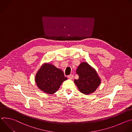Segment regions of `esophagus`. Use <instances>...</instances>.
Instances as JSON below:
<instances>
[{"instance_id":"obj_1","label":"esophagus","mask_w":132,"mask_h":132,"mask_svg":"<svg viewBox=\"0 0 132 132\" xmlns=\"http://www.w3.org/2000/svg\"><path fill=\"white\" fill-rule=\"evenodd\" d=\"M73 75H72V74H70V75H69L68 76V78L70 79H73Z\"/></svg>"}]
</instances>
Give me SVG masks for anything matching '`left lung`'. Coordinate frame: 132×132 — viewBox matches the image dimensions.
Returning <instances> with one entry per match:
<instances>
[{
    "mask_svg": "<svg viewBox=\"0 0 132 132\" xmlns=\"http://www.w3.org/2000/svg\"><path fill=\"white\" fill-rule=\"evenodd\" d=\"M76 73L79 78L74 80L75 84L79 91L85 95L93 93L100 84L101 80L97 72L87 63H81Z\"/></svg>",
    "mask_w": 132,
    "mask_h": 132,
    "instance_id": "1",
    "label": "left lung"
}]
</instances>
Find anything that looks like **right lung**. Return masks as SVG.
Listing matches in <instances>:
<instances>
[{
    "label": "right lung",
    "mask_w": 132,
    "mask_h": 132,
    "mask_svg": "<svg viewBox=\"0 0 132 132\" xmlns=\"http://www.w3.org/2000/svg\"><path fill=\"white\" fill-rule=\"evenodd\" d=\"M67 79L62 70L50 64H45L37 72L35 82L39 88L48 94H53Z\"/></svg>",
    "instance_id": "right-lung-1"
}]
</instances>
